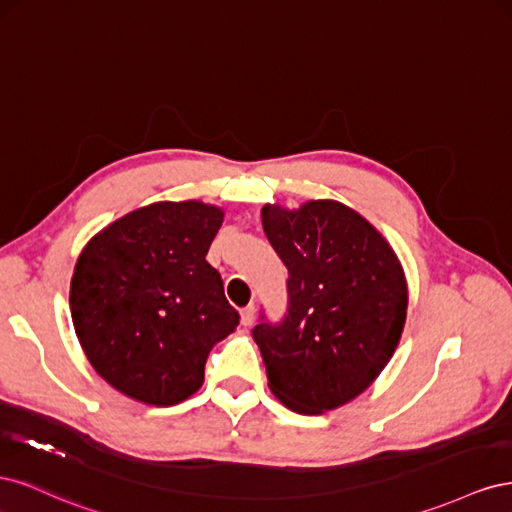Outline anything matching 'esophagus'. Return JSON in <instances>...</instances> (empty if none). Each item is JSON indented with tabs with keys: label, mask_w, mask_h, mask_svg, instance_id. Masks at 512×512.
<instances>
[{
	"label": "esophagus",
	"mask_w": 512,
	"mask_h": 512,
	"mask_svg": "<svg viewBox=\"0 0 512 512\" xmlns=\"http://www.w3.org/2000/svg\"><path fill=\"white\" fill-rule=\"evenodd\" d=\"M254 316H256V307L254 305H247L241 309V324L243 327H250V324L254 322Z\"/></svg>",
	"instance_id": "1"
}]
</instances>
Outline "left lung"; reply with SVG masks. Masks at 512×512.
Segmentation results:
<instances>
[{"instance_id":"obj_1","label":"left lung","mask_w":512,"mask_h":512,"mask_svg":"<svg viewBox=\"0 0 512 512\" xmlns=\"http://www.w3.org/2000/svg\"><path fill=\"white\" fill-rule=\"evenodd\" d=\"M262 228L288 269V314L252 335L269 389L286 408L320 414L374 382L404 333L408 284L380 232L337 200L262 207Z\"/></svg>"}]
</instances>
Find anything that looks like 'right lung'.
<instances>
[{"label":"right lung","instance_id":"obj_1","mask_svg":"<svg viewBox=\"0 0 512 512\" xmlns=\"http://www.w3.org/2000/svg\"><path fill=\"white\" fill-rule=\"evenodd\" d=\"M222 222L220 207L164 200L123 215L85 245L70 312L89 363L113 389L175 406L203 386L211 348L239 324L207 262Z\"/></svg>","mask_w":512,"mask_h":512}]
</instances>
